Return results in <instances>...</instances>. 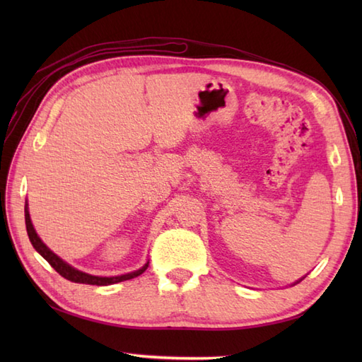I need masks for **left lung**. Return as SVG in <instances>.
<instances>
[{
	"label": "left lung",
	"instance_id": "left-lung-1",
	"mask_svg": "<svg viewBox=\"0 0 362 362\" xmlns=\"http://www.w3.org/2000/svg\"><path fill=\"white\" fill-rule=\"evenodd\" d=\"M300 280H302V279H300ZM300 280H297V281H296V283H298V281H300ZM296 283H294V284H296Z\"/></svg>",
	"mask_w": 362,
	"mask_h": 362
}]
</instances>
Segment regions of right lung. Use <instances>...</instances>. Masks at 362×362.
Instances as JSON below:
<instances>
[{"label": "right lung", "mask_w": 362, "mask_h": 362, "mask_svg": "<svg viewBox=\"0 0 362 362\" xmlns=\"http://www.w3.org/2000/svg\"><path fill=\"white\" fill-rule=\"evenodd\" d=\"M25 221H26V230H28V236L30 244L34 245V249L40 253V255L48 261V263L56 269V271L64 276V279L74 281V283H83V284H96V286H107V284H115L124 280H130L135 279V276L141 275L146 269L149 266V261H146V264L143 267L138 269V271L129 272V274H122V275H115V276H98V275H91L87 272H82L79 269L73 267L71 264H68L66 261H64L59 255H56L48 245H46L40 236L37 235L35 228L33 226V221H30V214H29V206H28V201L25 205Z\"/></svg>", "instance_id": "obj_1"}]
</instances>
